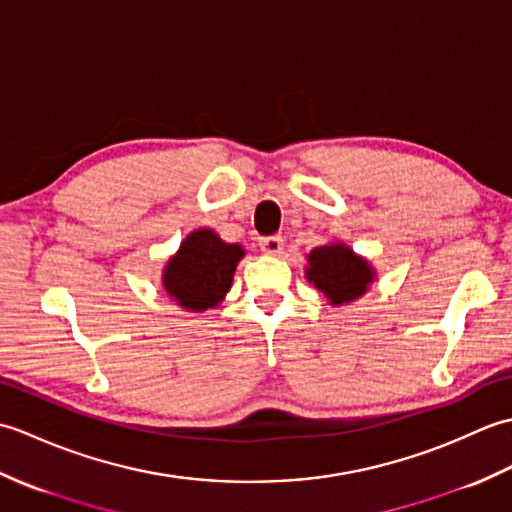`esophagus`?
Wrapping results in <instances>:
<instances>
[{
    "label": "esophagus",
    "mask_w": 512,
    "mask_h": 512,
    "mask_svg": "<svg viewBox=\"0 0 512 512\" xmlns=\"http://www.w3.org/2000/svg\"><path fill=\"white\" fill-rule=\"evenodd\" d=\"M259 248H262V253H266V255H281L284 253V237L281 235L264 237L262 242H259Z\"/></svg>",
    "instance_id": "esophagus-1"
}]
</instances>
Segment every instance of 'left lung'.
<instances>
[{
	"label": "left lung",
	"mask_w": 512,
	"mask_h": 512,
	"mask_svg": "<svg viewBox=\"0 0 512 512\" xmlns=\"http://www.w3.org/2000/svg\"><path fill=\"white\" fill-rule=\"evenodd\" d=\"M306 279L323 292L330 306H347L367 295L376 281V268L367 257L343 242H328L306 255Z\"/></svg>",
	"instance_id": "8db88e82"
}]
</instances>
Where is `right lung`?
I'll list each match as a JSON object with an SVG mask.
<instances>
[{
	"label": "right lung",
	"instance_id": "obj_1",
	"mask_svg": "<svg viewBox=\"0 0 512 512\" xmlns=\"http://www.w3.org/2000/svg\"><path fill=\"white\" fill-rule=\"evenodd\" d=\"M244 255L242 244L224 242L213 228H195L162 268V288L182 310H213L231 290Z\"/></svg>",
	"mask_w": 512,
	"mask_h": 512
}]
</instances>
